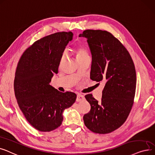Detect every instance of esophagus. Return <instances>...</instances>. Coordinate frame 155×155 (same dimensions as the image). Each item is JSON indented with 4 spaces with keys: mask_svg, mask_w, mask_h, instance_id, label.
<instances>
[{
    "mask_svg": "<svg viewBox=\"0 0 155 155\" xmlns=\"http://www.w3.org/2000/svg\"><path fill=\"white\" fill-rule=\"evenodd\" d=\"M84 99V97L83 94H78L77 95V98H76V101H82Z\"/></svg>",
    "mask_w": 155,
    "mask_h": 155,
    "instance_id": "obj_1",
    "label": "esophagus"
}]
</instances>
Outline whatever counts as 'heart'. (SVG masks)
<instances>
[{"label":"heart","mask_w":155,"mask_h":155,"mask_svg":"<svg viewBox=\"0 0 155 155\" xmlns=\"http://www.w3.org/2000/svg\"><path fill=\"white\" fill-rule=\"evenodd\" d=\"M75 52L76 54V57H77L78 61L80 60V59H82V58H84L85 57H89V55H88V53H87L86 49L84 47H81V46L77 47L75 50ZM64 57H65V54H63L61 58V62H62Z\"/></svg>","instance_id":"obj_1"}]
</instances>
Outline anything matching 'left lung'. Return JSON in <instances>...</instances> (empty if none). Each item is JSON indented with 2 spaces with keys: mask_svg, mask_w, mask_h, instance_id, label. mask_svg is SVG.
I'll list each match as a JSON object with an SVG mask.
<instances>
[{
  "mask_svg": "<svg viewBox=\"0 0 155 155\" xmlns=\"http://www.w3.org/2000/svg\"><path fill=\"white\" fill-rule=\"evenodd\" d=\"M79 36L87 39L91 53V79L106 83L100 102L91 94L85 96L91 109L84 115V122L94 133L108 134L126 122L133 105L135 66L127 50L110 33L87 29Z\"/></svg>",
  "mask_w": 155,
  "mask_h": 155,
  "instance_id": "obj_1",
  "label": "left lung"
}]
</instances>
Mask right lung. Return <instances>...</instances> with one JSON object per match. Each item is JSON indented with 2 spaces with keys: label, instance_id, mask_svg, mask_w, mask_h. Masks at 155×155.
<instances>
[{
  "label": "right lung",
  "instance_id": "right-lung-1",
  "mask_svg": "<svg viewBox=\"0 0 155 155\" xmlns=\"http://www.w3.org/2000/svg\"><path fill=\"white\" fill-rule=\"evenodd\" d=\"M72 36L71 31L45 36L28 47L18 64L14 82L18 104L27 121L39 131L59 127L64 110L76 101L74 93H62L50 85Z\"/></svg>",
  "mask_w": 155,
  "mask_h": 155
}]
</instances>
